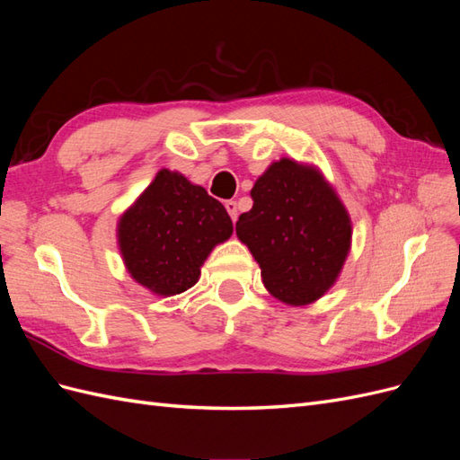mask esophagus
Instances as JSON below:
<instances>
[{"label": "esophagus", "mask_w": 460, "mask_h": 460, "mask_svg": "<svg viewBox=\"0 0 460 460\" xmlns=\"http://www.w3.org/2000/svg\"><path fill=\"white\" fill-rule=\"evenodd\" d=\"M225 207H226V211H228L230 218H232L234 222L238 220V215H240V213H238V203H235V201H232V199H230V201H226V203H225Z\"/></svg>", "instance_id": "esophagus-1"}]
</instances>
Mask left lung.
Wrapping results in <instances>:
<instances>
[{
    "label": "left lung",
    "instance_id": "left-lung-1",
    "mask_svg": "<svg viewBox=\"0 0 460 460\" xmlns=\"http://www.w3.org/2000/svg\"><path fill=\"white\" fill-rule=\"evenodd\" d=\"M235 234L261 267L264 288L286 305L314 303L336 284L351 249V218L316 166L280 159L252 190Z\"/></svg>",
    "mask_w": 460,
    "mask_h": 460
}]
</instances>
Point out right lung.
<instances>
[{
	"label": "right lung",
	"instance_id": "add662e5",
	"mask_svg": "<svg viewBox=\"0 0 460 460\" xmlns=\"http://www.w3.org/2000/svg\"><path fill=\"white\" fill-rule=\"evenodd\" d=\"M232 232L225 205L169 169L157 172L117 225L124 267L137 284L164 297L196 286L205 259Z\"/></svg>",
	"mask_w": 460,
	"mask_h": 460
}]
</instances>
